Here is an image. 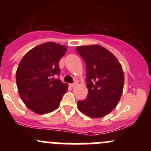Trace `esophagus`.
I'll return each instance as SVG.
<instances>
[{
    "label": "esophagus",
    "mask_w": 151,
    "mask_h": 151,
    "mask_svg": "<svg viewBox=\"0 0 151 151\" xmlns=\"http://www.w3.org/2000/svg\"><path fill=\"white\" fill-rule=\"evenodd\" d=\"M77 85V82H74V83H73V84H70V86H71V87H75V86H76Z\"/></svg>",
    "instance_id": "obj_1"
}]
</instances>
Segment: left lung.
Here are the masks:
<instances>
[{
  "mask_svg": "<svg viewBox=\"0 0 151 151\" xmlns=\"http://www.w3.org/2000/svg\"><path fill=\"white\" fill-rule=\"evenodd\" d=\"M86 63L88 97L77 102L80 111L92 118L110 113L120 100L124 74L120 63L111 52L100 45L77 47Z\"/></svg>",
  "mask_w": 151,
  "mask_h": 151,
  "instance_id": "left-lung-1",
  "label": "left lung"
}]
</instances>
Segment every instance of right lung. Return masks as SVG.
I'll list each match as a JSON object with an SVG mask.
<instances>
[{
	"instance_id": "obj_1",
	"label": "right lung",
	"mask_w": 151,
	"mask_h": 151,
	"mask_svg": "<svg viewBox=\"0 0 151 151\" xmlns=\"http://www.w3.org/2000/svg\"><path fill=\"white\" fill-rule=\"evenodd\" d=\"M66 52V46L47 42L30 50L21 60L16 73L17 88L32 111L45 114L60 106L68 85L54 77L60 75V60Z\"/></svg>"
}]
</instances>
